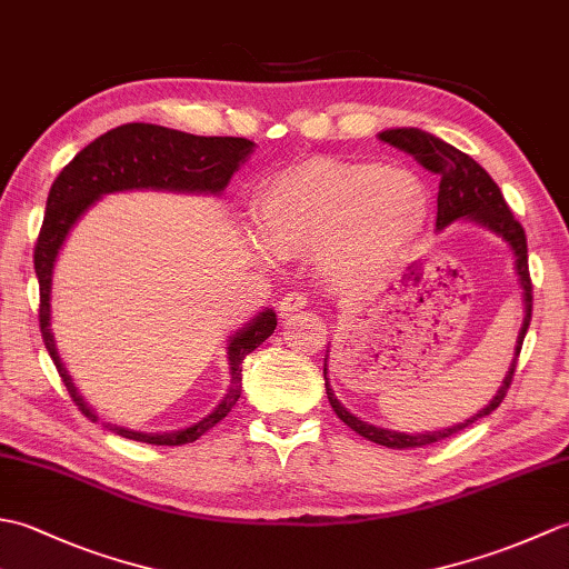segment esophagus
Masks as SVG:
<instances>
[{
    "mask_svg": "<svg viewBox=\"0 0 569 569\" xmlns=\"http://www.w3.org/2000/svg\"><path fill=\"white\" fill-rule=\"evenodd\" d=\"M306 306H308V298L303 293H288L281 303H278V312H281V318H291Z\"/></svg>",
    "mask_w": 569,
    "mask_h": 569,
    "instance_id": "obj_1",
    "label": "esophagus"
}]
</instances>
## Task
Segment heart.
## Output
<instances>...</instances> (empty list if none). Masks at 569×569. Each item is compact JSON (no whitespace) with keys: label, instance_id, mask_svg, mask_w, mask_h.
<instances>
[{"label":"heart","instance_id":"obj_1","mask_svg":"<svg viewBox=\"0 0 569 569\" xmlns=\"http://www.w3.org/2000/svg\"><path fill=\"white\" fill-rule=\"evenodd\" d=\"M430 217L416 171L373 161L308 159L266 180L253 229L281 257L316 251L320 269L347 286H373L413 249Z\"/></svg>","mask_w":569,"mask_h":569}]
</instances>
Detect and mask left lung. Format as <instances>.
Here are the masks:
<instances>
[{"label":"left lung","mask_w":569,"mask_h":569,"mask_svg":"<svg viewBox=\"0 0 569 569\" xmlns=\"http://www.w3.org/2000/svg\"><path fill=\"white\" fill-rule=\"evenodd\" d=\"M379 139L391 143V147H396V149L410 153L416 161L426 166L428 171L440 176L438 222H435V229H438V232H442V229H447L455 222H475L506 241V247H509L513 253V271H516L518 286H521V296H523V325H521V330H518L511 367L503 373L499 391L493 393L491 401L485 408H479L475 416H469L467 420L455 422V426L442 428V430L398 432V430H389L381 426H371V422L357 418L355 413H349V410L340 401H337V396L330 386V377H328L330 345H328L322 373H325V391H328V401L337 413V418H340L345 426H349L355 432H359L361 438H367V440L383 445V447H391V450H408V447H422V445H432L438 440L450 438V435L465 430L467 426H471V422L479 418L491 416L493 410L499 408L506 391H509V386H511L516 361H518V355H521L523 337H526L528 325H530V312H533V286H530V273H528V244H526L523 227L516 222V217L509 210V204H506L499 186L493 183L485 168L471 159V156L455 149L452 143H447L435 134H430V131H422L416 127L383 129V131H379Z\"/></svg>","instance_id":"left-lung-1"}]
</instances>
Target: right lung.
Returning a JSON list of instances; mask_svg holds the SVG:
<instances>
[{
  "mask_svg": "<svg viewBox=\"0 0 569 569\" xmlns=\"http://www.w3.org/2000/svg\"><path fill=\"white\" fill-rule=\"evenodd\" d=\"M253 149H257V143L241 137H196L178 129L134 122L110 129L107 134L90 141L58 173L46 200L43 227L33 251V269L41 288V337L70 398L82 410L84 418L100 422V416L94 413V408H90V403L78 393V386L72 383L63 359L58 355L51 330L53 271L70 232L92 204H98L104 196H114V192L168 190L196 192V196H222L229 180L253 153ZM273 330L276 312L271 308H263L227 337L224 349L229 386L220 403L192 426L166 432H141L117 426V422H102V426L127 440L147 445H186L198 440L202 432H208L232 410L241 396V365H244L247 355H251L263 340H269Z\"/></svg>",
  "mask_w": 569,
  "mask_h": 569,
  "instance_id": "1",
  "label": "right lung"
}]
</instances>
